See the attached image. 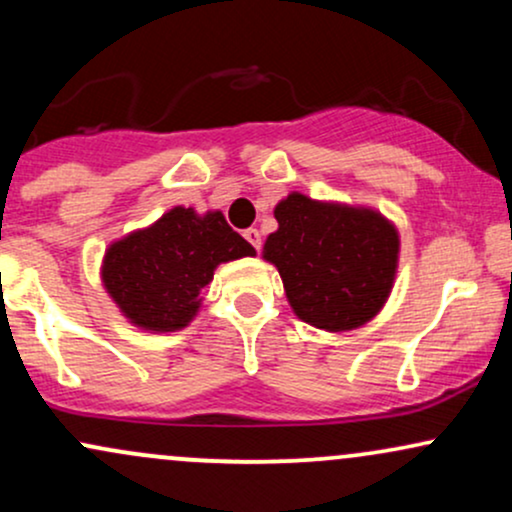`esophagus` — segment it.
Wrapping results in <instances>:
<instances>
[{
	"instance_id": "obj_1",
	"label": "esophagus",
	"mask_w": 512,
	"mask_h": 512,
	"mask_svg": "<svg viewBox=\"0 0 512 512\" xmlns=\"http://www.w3.org/2000/svg\"><path fill=\"white\" fill-rule=\"evenodd\" d=\"M245 238H248V243L252 245V248L260 252V248H262V233L257 231V228H248V231H245Z\"/></svg>"
}]
</instances>
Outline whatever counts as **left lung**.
<instances>
[{
	"label": "left lung",
	"instance_id": "1",
	"mask_svg": "<svg viewBox=\"0 0 512 512\" xmlns=\"http://www.w3.org/2000/svg\"><path fill=\"white\" fill-rule=\"evenodd\" d=\"M274 219L279 228L264 240L262 257L279 272L298 320L349 332L385 308L399 267V231L387 216L291 192Z\"/></svg>",
	"mask_w": 512,
	"mask_h": 512
}]
</instances>
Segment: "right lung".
<instances>
[{
  "label": "right lung",
  "mask_w": 512,
  "mask_h": 512,
  "mask_svg": "<svg viewBox=\"0 0 512 512\" xmlns=\"http://www.w3.org/2000/svg\"><path fill=\"white\" fill-rule=\"evenodd\" d=\"M240 257H255V248L219 209L173 207L105 248L101 281L129 325L178 332L197 317L216 267Z\"/></svg>",
  "instance_id": "right-lung-1"
}]
</instances>
